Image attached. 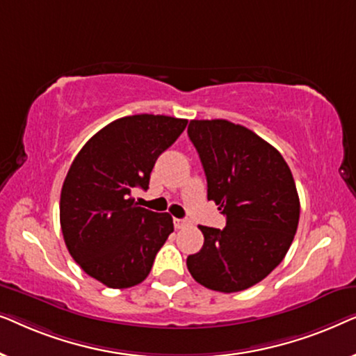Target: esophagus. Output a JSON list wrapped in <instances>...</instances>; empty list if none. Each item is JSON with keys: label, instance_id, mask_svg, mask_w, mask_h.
<instances>
[{"label": "esophagus", "instance_id": "1", "mask_svg": "<svg viewBox=\"0 0 356 356\" xmlns=\"http://www.w3.org/2000/svg\"><path fill=\"white\" fill-rule=\"evenodd\" d=\"M173 223H175V228H177V230H181V228L191 225V222L186 220V218H173Z\"/></svg>", "mask_w": 356, "mask_h": 356}]
</instances>
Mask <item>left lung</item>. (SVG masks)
<instances>
[{
	"instance_id": "obj_1",
	"label": "left lung",
	"mask_w": 356,
	"mask_h": 356,
	"mask_svg": "<svg viewBox=\"0 0 356 356\" xmlns=\"http://www.w3.org/2000/svg\"><path fill=\"white\" fill-rule=\"evenodd\" d=\"M188 136L207 178V199L227 217L223 230L199 227L204 245L188 256L193 279L233 293L266 279L284 261L300 220V199L279 150L241 124L193 120Z\"/></svg>"
}]
</instances>
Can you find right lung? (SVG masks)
<instances>
[{
  "label": "right lung",
  "mask_w": 356,
  "mask_h": 356,
  "mask_svg": "<svg viewBox=\"0 0 356 356\" xmlns=\"http://www.w3.org/2000/svg\"><path fill=\"white\" fill-rule=\"evenodd\" d=\"M186 124L165 115L124 116L92 136L71 163L60 199L63 238L81 269L110 289L140 284L173 232L170 213L139 207L131 193L149 188L155 160Z\"/></svg>",
  "instance_id": "right-lung-1"
}]
</instances>
